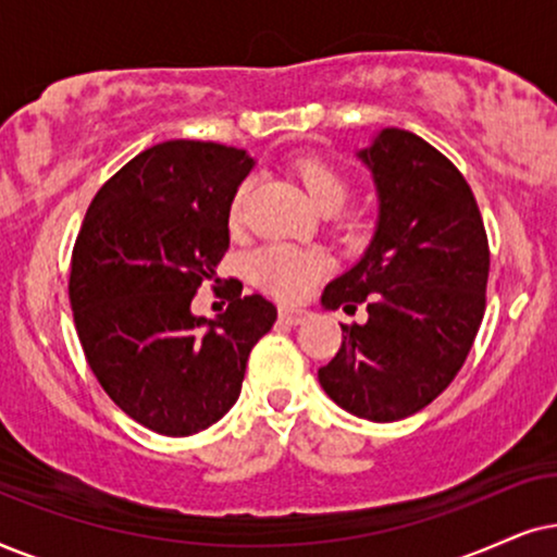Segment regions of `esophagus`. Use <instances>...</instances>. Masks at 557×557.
Wrapping results in <instances>:
<instances>
[{"instance_id":"obj_1","label":"esophagus","mask_w":557,"mask_h":557,"mask_svg":"<svg viewBox=\"0 0 557 557\" xmlns=\"http://www.w3.org/2000/svg\"><path fill=\"white\" fill-rule=\"evenodd\" d=\"M280 321H285V323H290V325H300L302 321H306V310L283 306V308H280Z\"/></svg>"}]
</instances>
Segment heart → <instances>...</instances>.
<instances>
[{
  "instance_id": "b5f03b06",
  "label": "heart",
  "mask_w": 557,
  "mask_h": 557,
  "mask_svg": "<svg viewBox=\"0 0 557 557\" xmlns=\"http://www.w3.org/2000/svg\"><path fill=\"white\" fill-rule=\"evenodd\" d=\"M295 175L306 188L308 198L313 201L318 211H338L348 198V183L346 177L331 168L329 162L318 158H302L295 162ZM249 181H242L236 185L232 206H228V216L232 221L239 219L242 206L247 201ZM325 270V259L315 251L295 249V247H267L259 251L251 262V272H255L257 283L264 285L267 290L277 295V298L295 300L306 295L315 277Z\"/></svg>"
}]
</instances>
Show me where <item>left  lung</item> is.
I'll return each mask as SVG.
<instances>
[{"instance_id": "8db88e82", "label": "left lung", "mask_w": 557, "mask_h": 557, "mask_svg": "<svg viewBox=\"0 0 557 557\" xmlns=\"http://www.w3.org/2000/svg\"><path fill=\"white\" fill-rule=\"evenodd\" d=\"M356 158L376 190L374 234L321 302H364L369 318L341 325L344 344L318 382L356 418L395 422L433 403L463 367L486 308L488 244L469 183L422 137L380 129Z\"/></svg>"}]
</instances>
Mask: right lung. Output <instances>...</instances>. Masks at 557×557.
I'll list each match as a JSON object with an SVG mask.
<instances>
[{"mask_svg": "<svg viewBox=\"0 0 557 557\" xmlns=\"http://www.w3.org/2000/svg\"><path fill=\"white\" fill-rule=\"evenodd\" d=\"M257 160L170 139L129 160L88 206L71 262L76 331L107 395L170 438L201 433L239 399L251 346L277 321L262 295L190 310L228 249V206Z\"/></svg>", "mask_w": 557, "mask_h": 557, "instance_id": "1", "label": "right lung"}]
</instances>
